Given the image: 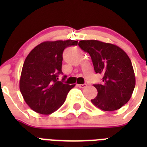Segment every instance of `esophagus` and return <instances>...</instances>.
Listing matches in <instances>:
<instances>
[{
    "label": "esophagus",
    "mask_w": 147,
    "mask_h": 147,
    "mask_svg": "<svg viewBox=\"0 0 147 147\" xmlns=\"http://www.w3.org/2000/svg\"><path fill=\"white\" fill-rule=\"evenodd\" d=\"M77 86L81 88H85L87 87V85H86V84H78Z\"/></svg>",
    "instance_id": "obj_1"
}]
</instances>
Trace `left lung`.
Wrapping results in <instances>:
<instances>
[{"mask_svg":"<svg viewBox=\"0 0 147 147\" xmlns=\"http://www.w3.org/2000/svg\"><path fill=\"white\" fill-rule=\"evenodd\" d=\"M78 46L90 55L95 72L103 76L102 83L94 85L98 95L92 104L105 111L121 108L131 98L136 83L129 56L116 45L98 40H81Z\"/></svg>","mask_w":147,"mask_h":147,"instance_id":"left-lung-1","label":"left lung"}]
</instances>
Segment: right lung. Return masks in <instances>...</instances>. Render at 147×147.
Wrapping results in <instances>:
<instances>
[{
	"label": "right lung",
	"instance_id": "obj_1",
	"mask_svg": "<svg viewBox=\"0 0 147 147\" xmlns=\"http://www.w3.org/2000/svg\"><path fill=\"white\" fill-rule=\"evenodd\" d=\"M77 40L47 41L34 48L24 61L20 79V90L31 109L41 114H50L65 102L76 85L64 84L62 53L66 47L76 46Z\"/></svg>",
	"mask_w": 147,
	"mask_h": 147
}]
</instances>
